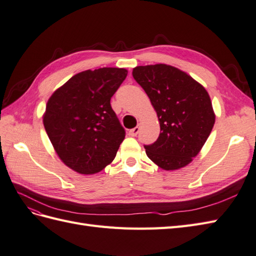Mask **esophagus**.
Masks as SVG:
<instances>
[{"label":"esophagus","instance_id":"34e87169","mask_svg":"<svg viewBox=\"0 0 256 256\" xmlns=\"http://www.w3.org/2000/svg\"><path fill=\"white\" fill-rule=\"evenodd\" d=\"M138 132H140V126H136V128L128 130V135L130 136H136L137 134H138Z\"/></svg>","mask_w":256,"mask_h":256}]
</instances>
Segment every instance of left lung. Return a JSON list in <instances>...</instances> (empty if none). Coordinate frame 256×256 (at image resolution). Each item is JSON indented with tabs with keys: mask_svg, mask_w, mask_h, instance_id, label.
<instances>
[{
	"mask_svg": "<svg viewBox=\"0 0 256 256\" xmlns=\"http://www.w3.org/2000/svg\"><path fill=\"white\" fill-rule=\"evenodd\" d=\"M133 78L146 92L160 122V135L145 145L148 158L166 171L189 164L215 123L211 98L200 83L173 66H138Z\"/></svg>",
	"mask_w": 256,
	"mask_h": 256,
	"instance_id": "1",
	"label": "left lung"
}]
</instances>
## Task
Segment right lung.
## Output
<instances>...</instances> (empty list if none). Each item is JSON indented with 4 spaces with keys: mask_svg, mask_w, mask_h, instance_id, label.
Returning <instances> with one entry per match:
<instances>
[{
    "mask_svg": "<svg viewBox=\"0 0 256 256\" xmlns=\"http://www.w3.org/2000/svg\"><path fill=\"white\" fill-rule=\"evenodd\" d=\"M128 70L80 72L50 97L43 124L56 154L80 174H94L114 161L126 130L111 108V97Z\"/></svg>",
    "mask_w": 256,
    "mask_h": 256,
    "instance_id": "add662e5",
    "label": "right lung"
}]
</instances>
